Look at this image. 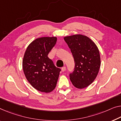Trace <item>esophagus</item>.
Returning a JSON list of instances; mask_svg holds the SVG:
<instances>
[{
    "label": "esophagus",
    "instance_id": "obj_1",
    "mask_svg": "<svg viewBox=\"0 0 121 121\" xmlns=\"http://www.w3.org/2000/svg\"><path fill=\"white\" fill-rule=\"evenodd\" d=\"M65 70H66V67L65 66L63 67H62V68H61V71H62V72H65Z\"/></svg>",
    "mask_w": 121,
    "mask_h": 121
}]
</instances>
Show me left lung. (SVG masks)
Here are the masks:
<instances>
[{
    "mask_svg": "<svg viewBox=\"0 0 121 121\" xmlns=\"http://www.w3.org/2000/svg\"><path fill=\"white\" fill-rule=\"evenodd\" d=\"M71 49L75 62L70 80L75 87L84 89L91 84L96 78L100 66L98 48L89 37L81 34L64 38Z\"/></svg>",
    "mask_w": 121,
    "mask_h": 121,
    "instance_id": "8db88e82",
    "label": "left lung"
}]
</instances>
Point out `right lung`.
<instances>
[{
    "instance_id": "add662e5",
    "label": "right lung",
    "mask_w": 121,
    "mask_h": 121,
    "mask_svg": "<svg viewBox=\"0 0 121 121\" xmlns=\"http://www.w3.org/2000/svg\"><path fill=\"white\" fill-rule=\"evenodd\" d=\"M56 41V37L37 38L28 46L23 57V69L27 80L42 92L53 91L59 78L61 69L48 57Z\"/></svg>"
}]
</instances>
